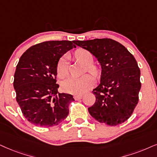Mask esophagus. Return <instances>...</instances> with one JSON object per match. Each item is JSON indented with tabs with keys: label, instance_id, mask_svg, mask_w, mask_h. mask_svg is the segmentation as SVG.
<instances>
[{
	"label": "esophagus",
	"instance_id": "esophagus-1",
	"mask_svg": "<svg viewBox=\"0 0 157 157\" xmlns=\"http://www.w3.org/2000/svg\"><path fill=\"white\" fill-rule=\"evenodd\" d=\"M82 95H75V96H74V98L76 101H77L82 98Z\"/></svg>",
	"mask_w": 157,
	"mask_h": 157
}]
</instances>
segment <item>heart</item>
<instances>
[{
  "instance_id": "1",
  "label": "heart",
  "mask_w": 157,
  "mask_h": 157,
  "mask_svg": "<svg viewBox=\"0 0 157 157\" xmlns=\"http://www.w3.org/2000/svg\"><path fill=\"white\" fill-rule=\"evenodd\" d=\"M75 56L77 60L82 62L86 66V69L93 75H96L98 71L96 67L93 64V55L88 51L85 49H79L75 51ZM68 72V62L67 56H63L59 59L56 67L57 76L59 78H64L67 76ZM94 84V80L90 75H85L84 76L76 78V77H68L61 83V89L64 92L71 93V94L79 95L85 92Z\"/></svg>"
}]
</instances>
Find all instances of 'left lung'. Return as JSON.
<instances>
[{
    "label": "left lung",
    "mask_w": 157,
    "mask_h": 157,
    "mask_svg": "<svg viewBox=\"0 0 157 157\" xmlns=\"http://www.w3.org/2000/svg\"><path fill=\"white\" fill-rule=\"evenodd\" d=\"M101 67V82L93 89L96 102L88 112L99 122L118 125L128 120L138 102L141 83L138 63L124 45L112 39L74 40Z\"/></svg>",
    "instance_id": "1"
}]
</instances>
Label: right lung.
<instances>
[{"mask_svg": "<svg viewBox=\"0 0 157 157\" xmlns=\"http://www.w3.org/2000/svg\"><path fill=\"white\" fill-rule=\"evenodd\" d=\"M76 48L73 41H45L29 48L19 59L13 88L24 117L36 126L59 124L69 114L72 95L58 92L56 67L61 56Z\"/></svg>", "mask_w": 157, "mask_h": 157, "instance_id": "1", "label": "right lung"}]
</instances>
